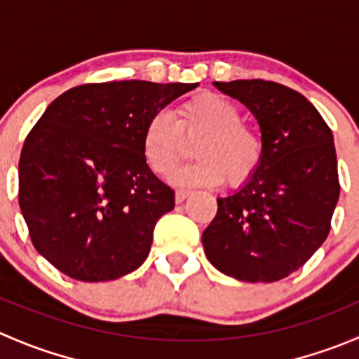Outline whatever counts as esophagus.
Here are the masks:
<instances>
[{
    "instance_id": "34e87169",
    "label": "esophagus",
    "mask_w": 359,
    "mask_h": 359,
    "mask_svg": "<svg viewBox=\"0 0 359 359\" xmlns=\"http://www.w3.org/2000/svg\"><path fill=\"white\" fill-rule=\"evenodd\" d=\"M189 196H191V191H186V189H177L175 191V201L177 203L186 201Z\"/></svg>"
}]
</instances>
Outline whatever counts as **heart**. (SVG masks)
Listing matches in <instances>:
<instances>
[{
    "label": "heart",
    "instance_id": "obj_1",
    "mask_svg": "<svg viewBox=\"0 0 359 359\" xmlns=\"http://www.w3.org/2000/svg\"><path fill=\"white\" fill-rule=\"evenodd\" d=\"M177 118L154 112L144 125L140 147L147 166L166 177L186 158L187 144L194 142V161L177 170L179 186L229 187L248 184L264 161V139L243 121V112L233 100L213 92H201L177 106Z\"/></svg>",
    "mask_w": 359,
    "mask_h": 359
}]
</instances>
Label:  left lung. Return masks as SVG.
<instances>
[{"instance_id":"obj_1","label":"left lung","mask_w":359,"mask_h":359,"mask_svg":"<svg viewBox=\"0 0 359 359\" xmlns=\"http://www.w3.org/2000/svg\"><path fill=\"white\" fill-rule=\"evenodd\" d=\"M215 86L255 114L266 153L248 184L217 200L203 247L220 273L273 283L302 267L330 233L340 193L334 135L302 93L280 83Z\"/></svg>"}]
</instances>
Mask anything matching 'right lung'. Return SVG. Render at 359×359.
I'll return each instance as SVG.
<instances>
[{
    "label": "right lung",
    "instance_id": "right-lung-1",
    "mask_svg": "<svg viewBox=\"0 0 359 359\" xmlns=\"http://www.w3.org/2000/svg\"><path fill=\"white\" fill-rule=\"evenodd\" d=\"M196 83L106 81L74 86L38 119L19 161V205L34 248L79 281H109L149 255L175 193L151 172L147 118Z\"/></svg>",
    "mask_w": 359,
    "mask_h": 359
}]
</instances>
